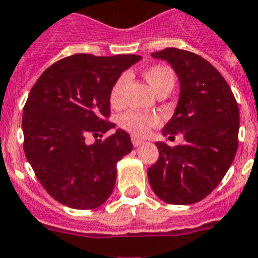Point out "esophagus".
Segmentation results:
<instances>
[{"mask_svg":"<svg viewBox=\"0 0 258 258\" xmlns=\"http://www.w3.org/2000/svg\"><path fill=\"white\" fill-rule=\"evenodd\" d=\"M144 140L140 137H136V136H132V144H133V146H140L141 144H144Z\"/></svg>","mask_w":258,"mask_h":258,"instance_id":"esophagus-1","label":"esophagus"}]
</instances>
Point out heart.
<instances>
[{"label": "heart", "mask_w": 258, "mask_h": 258, "mask_svg": "<svg viewBox=\"0 0 258 258\" xmlns=\"http://www.w3.org/2000/svg\"><path fill=\"white\" fill-rule=\"evenodd\" d=\"M142 76L148 82L150 88L157 95L169 93L175 83V75L172 68L166 64H154L145 68ZM126 84V75H121L109 91V103L113 108H118L122 104V93ZM161 124L159 116L154 113H141L137 110H126L118 117V125L124 131L134 134V136H146L153 127Z\"/></svg>", "instance_id": "1"}]
</instances>
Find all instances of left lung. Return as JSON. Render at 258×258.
<instances>
[{"label":"left lung","mask_w":258,"mask_h":258,"mask_svg":"<svg viewBox=\"0 0 258 258\" xmlns=\"http://www.w3.org/2000/svg\"><path fill=\"white\" fill-rule=\"evenodd\" d=\"M152 56L169 61L179 78L178 106L162 133L170 141L180 133L183 142H155L159 157L149 167V182L166 203H197L218 187L235 159L237 101L220 72L198 54L167 47Z\"/></svg>","instance_id":"left-lung-1"}]
</instances>
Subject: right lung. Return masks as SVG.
Masks as SVG:
<instances>
[{"instance_id": "1", "label": "right lung", "mask_w": 258, "mask_h": 258, "mask_svg": "<svg viewBox=\"0 0 258 258\" xmlns=\"http://www.w3.org/2000/svg\"><path fill=\"white\" fill-rule=\"evenodd\" d=\"M140 55L63 57L39 76L23 106V150L43 188L59 203L92 210L110 197L116 165L133 150L122 129L103 137L109 121V91Z\"/></svg>"}]
</instances>
